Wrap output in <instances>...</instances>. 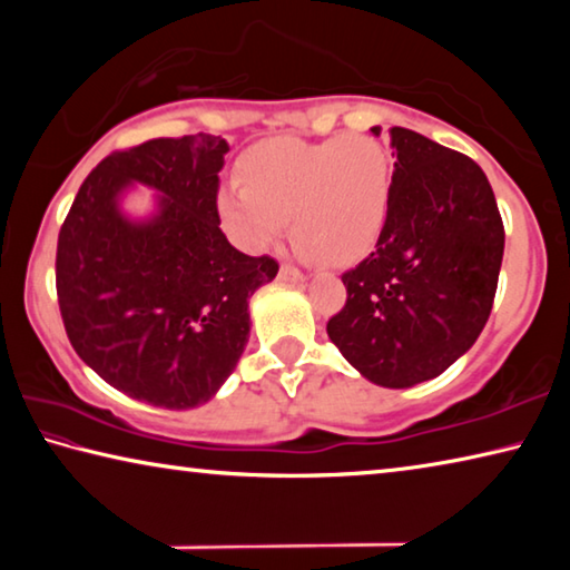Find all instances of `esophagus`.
I'll list each match as a JSON object with an SVG mask.
<instances>
[{
    "label": "esophagus",
    "instance_id": "esophagus-1",
    "mask_svg": "<svg viewBox=\"0 0 570 570\" xmlns=\"http://www.w3.org/2000/svg\"><path fill=\"white\" fill-rule=\"evenodd\" d=\"M278 278H282V282H304V274L292 264H282V268H278Z\"/></svg>",
    "mask_w": 570,
    "mask_h": 570
}]
</instances>
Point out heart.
Masks as SVG:
<instances>
[{"instance_id":"b5f03b06","label":"heart","mask_w":570,"mask_h":570,"mask_svg":"<svg viewBox=\"0 0 570 570\" xmlns=\"http://www.w3.org/2000/svg\"><path fill=\"white\" fill-rule=\"evenodd\" d=\"M240 190L220 193V216L246 250L272 248L286 220L304 256L344 264L377 238L390 206L392 158L372 135L274 138L238 163Z\"/></svg>"}]
</instances>
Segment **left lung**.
<instances>
[{"mask_svg":"<svg viewBox=\"0 0 570 570\" xmlns=\"http://www.w3.org/2000/svg\"><path fill=\"white\" fill-rule=\"evenodd\" d=\"M392 148L384 226L372 254L342 274L346 302L326 334L366 380L400 390L438 377L475 344L505 228L475 160L407 128H392Z\"/></svg>","mask_w":570,"mask_h":570,"instance_id":"left-lung-1","label":"left lung"}]
</instances>
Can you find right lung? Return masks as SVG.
<instances>
[{
    "label": "right lung",
    "instance_id": "add662e5",
    "mask_svg": "<svg viewBox=\"0 0 570 570\" xmlns=\"http://www.w3.org/2000/svg\"><path fill=\"white\" fill-rule=\"evenodd\" d=\"M228 142L196 132L115 150L90 170L57 236L55 284L72 350L132 400L188 410L214 397L248 342V298L278 262L246 256L218 228ZM161 190V210L130 225L117 193Z\"/></svg>",
    "mask_w": 570,
    "mask_h": 570
}]
</instances>
